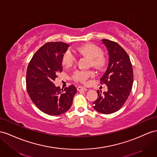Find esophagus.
<instances>
[{"mask_svg":"<svg viewBox=\"0 0 157 157\" xmlns=\"http://www.w3.org/2000/svg\"><path fill=\"white\" fill-rule=\"evenodd\" d=\"M77 90H78V91H86L87 90L86 88L83 87L82 86H78V88H77Z\"/></svg>","mask_w":157,"mask_h":157,"instance_id":"34e87169","label":"esophagus"}]
</instances>
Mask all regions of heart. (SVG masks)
<instances>
[{"instance_id":"b5f03b06","label":"heart","mask_w":157,"mask_h":157,"mask_svg":"<svg viewBox=\"0 0 157 157\" xmlns=\"http://www.w3.org/2000/svg\"><path fill=\"white\" fill-rule=\"evenodd\" d=\"M80 54L87 56L91 59V64L94 67L101 69L106 64V58L103 54L102 49L94 44H86L78 48ZM77 62V57L74 52L70 49L67 50L62 56V65L65 67H70ZM95 75L94 71L78 70L74 72L72 78L74 81L82 83H86L87 79Z\"/></svg>"}]
</instances>
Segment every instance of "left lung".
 Here are the masks:
<instances>
[{
  "mask_svg": "<svg viewBox=\"0 0 157 157\" xmlns=\"http://www.w3.org/2000/svg\"><path fill=\"white\" fill-rule=\"evenodd\" d=\"M109 52V65L103 77L101 84L107 86L108 91L98 90V98L93 103L99 113L111 114L119 110L130 95L133 83V71L128 54L117 42L102 40Z\"/></svg>",
  "mask_w": 157,
  "mask_h": 157,
  "instance_id": "obj_1",
  "label": "left lung"
}]
</instances>
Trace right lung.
Wrapping results in <instances>:
<instances>
[{"label": "right lung", "instance_id": "add662e5", "mask_svg": "<svg viewBox=\"0 0 157 157\" xmlns=\"http://www.w3.org/2000/svg\"><path fill=\"white\" fill-rule=\"evenodd\" d=\"M69 47L62 42H47L40 48L27 67V92L38 109L50 115L65 113L71 106L77 89L74 85L60 89L54 81L62 71V56Z\"/></svg>", "mask_w": 157, "mask_h": 157}]
</instances>
